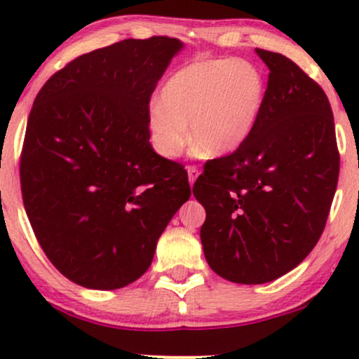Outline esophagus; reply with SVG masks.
I'll use <instances>...</instances> for the list:
<instances>
[{"label": "esophagus", "instance_id": "34e87169", "mask_svg": "<svg viewBox=\"0 0 359 359\" xmlns=\"http://www.w3.org/2000/svg\"><path fill=\"white\" fill-rule=\"evenodd\" d=\"M187 172H189V182H191V185H194V182H196V179H197V175H199V168H197L196 165H189Z\"/></svg>", "mask_w": 359, "mask_h": 359}]
</instances>
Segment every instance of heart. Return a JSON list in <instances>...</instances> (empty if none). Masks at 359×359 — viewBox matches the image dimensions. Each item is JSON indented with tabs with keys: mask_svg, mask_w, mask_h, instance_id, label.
<instances>
[{
	"mask_svg": "<svg viewBox=\"0 0 359 359\" xmlns=\"http://www.w3.org/2000/svg\"><path fill=\"white\" fill-rule=\"evenodd\" d=\"M266 101V76L238 57L197 59L170 76L148 111L155 150L177 158L191 137L208 155L238 150L257 128Z\"/></svg>",
	"mask_w": 359,
	"mask_h": 359,
	"instance_id": "1",
	"label": "heart"
}]
</instances>
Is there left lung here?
Here are the masks:
<instances>
[{
  "mask_svg": "<svg viewBox=\"0 0 359 359\" xmlns=\"http://www.w3.org/2000/svg\"><path fill=\"white\" fill-rule=\"evenodd\" d=\"M257 53L270 69L258 125L233 154L205 162L194 184L205 209L201 241L209 266L246 285L282 277L311 253L339 177L323 88L282 53Z\"/></svg>",
  "mask_w": 359,
  "mask_h": 359,
  "instance_id": "1",
  "label": "left lung"
}]
</instances>
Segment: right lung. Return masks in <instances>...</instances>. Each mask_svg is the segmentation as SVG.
<instances>
[{
    "label": "right lung",
    "mask_w": 359,
    "mask_h": 359,
    "mask_svg": "<svg viewBox=\"0 0 359 359\" xmlns=\"http://www.w3.org/2000/svg\"><path fill=\"white\" fill-rule=\"evenodd\" d=\"M170 36L128 39L65 64L36 94L20 155L36 241L74 283L113 290L142 277L191 197L187 172L155 154L148 111Z\"/></svg>",
    "instance_id": "right-lung-1"
}]
</instances>
